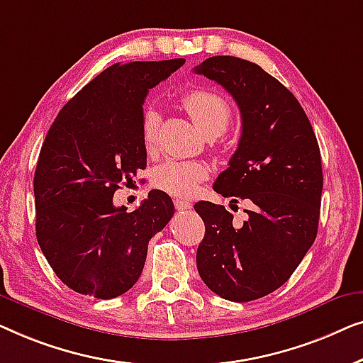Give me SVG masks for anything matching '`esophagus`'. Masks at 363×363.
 <instances>
[{
  "label": "esophagus",
  "mask_w": 363,
  "mask_h": 363,
  "mask_svg": "<svg viewBox=\"0 0 363 363\" xmlns=\"http://www.w3.org/2000/svg\"><path fill=\"white\" fill-rule=\"evenodd\" d=\"M174 207L177 208V211H191L192 203L189 201H184V199H176Z\"/></svg>",
  "instance_id": "esophagus-1"
}]
</instances>
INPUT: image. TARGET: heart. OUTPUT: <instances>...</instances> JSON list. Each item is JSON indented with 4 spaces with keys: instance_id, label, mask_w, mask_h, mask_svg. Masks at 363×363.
<instances>
[{
    "instance_id": "obj_1",
    "label": "heart",
    "mask_w": 363,
    "mask_h": 363,
    "mask_svg": "<svg viewBox=\"0 0 363 363\" xmlns=\"http://www.w3.org/2000/svg\"><path fill=\"white\" fill-rule=\"evenodd\" d=\"M182 105L194 123L207 138L220 136L232 120L228 101L208 90H192L182 96ZM160 111L155 106H145L141 111V141L147 155H155L160 131ZM208 166L202 161L162 162L152 172V184L160 191L174 197H189L197 191L199 184L208 177Z\"/></svg>"
}]
</instances>
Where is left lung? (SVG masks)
<instances>
[{
	"instance_id": "8db88e82",
	"label": "left lung",
	"mask_w": 363,
	"mask_h": 363,
	"mask_svg": "<svg viewBox=\"0 0 363 363\" xmlns=\"http://www.w3.org/2000/svg\"><path fill=\"white\" fill-rule=\"evenodd\" d=\"M194 72L237 101L242 136L213 191L250 206L243 223L223 206H194L206 223L197 269L220 298L247 303L288 281L314 243L323 194L319 145L296 96L259 65L216 55Z\"/></svg>"
}]
</instances>
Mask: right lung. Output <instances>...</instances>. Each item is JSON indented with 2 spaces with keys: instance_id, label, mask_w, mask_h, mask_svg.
I'll return each instance as SVG.
<instances>
[{
  "instance_id": "right-lung-1",
  "label": "right lung",
  "mask_w": 363,
  "mask_h": 363,
  "mask_svg": "<svg viewBox=\"0 0 363 363\" xmlns=\"http://www.w3.org/2000/svg\"><path fill=\"white\" fill-rule=\"evenodd\" d=\"M186 62L113 64L59 111L34 174L35 237L50 268L75 293L111 299L138 281L151 237L174 203L151 191L136 211L113 206L120 184L146 167L141 111L147 90Z\"/></svg>"
}]
</instances>
